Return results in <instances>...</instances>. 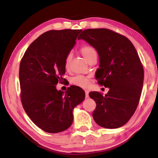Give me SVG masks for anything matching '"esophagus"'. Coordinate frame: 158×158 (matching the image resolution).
Masks as SVG:
<instances>
[{"label":"esophagus","instance_id":"esophagus-1","mask_svg":"<svg viewBox=\"0 0 158 158\" xmlns=\"http://www.w3.org/2000/svg\"><path fill=\"white\" fill-rule=\"evenodd\" d=\"M85 98H88L89 97V90H85Z\"/></svg>","mask_w":158,"mask_h":158}]
</instances>
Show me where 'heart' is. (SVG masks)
I'll list each match as a JSON object with an SVG mask.
<instances>
[{"mask_svg":"<svg viewBox=\"0 0 158 158\" xmlns=\"http://www.w3.org/2000/svg\"><path fill=\"white\" fill-rule=\"evenodd\" d=\"M94 52H95L94 49L90 46H84L81 48V53L83 55V56L85 58V60H87L88 58H89L90 56ZM70 59H71V54H68L66 56L65 60V66L66 68H68L69 67ZM71 82L73 83L74 85H77V86H79V87H81V88H87L89 87L90 85L89 79L88 78V77H84V76H76L75 77L73 78Z\"/></svg>","mask_w":158,"mask_h":158,"instance_id":"obj_1","label":"heart"}]
</instances>
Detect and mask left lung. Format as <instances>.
Masks as SVG:
<instances>
[{
	"instance_id": "left-lung-1",
	"label": "left lung",
	"mask_w": 158,
	"mask_h": 158,
	"mask_svg": "<svg viewBox=\"0 0 158 158\" xmlns=\"http://www.w3.org/2000/svg\"><path fill=\"white\" fill-rule=\"evenodd\" d=\"M97 51L99 84L109 90L105 96L89 93L96 103L93 117L100 126L115 129L126 124L138 106L143 83V68L137 50L126 37L106 28L86 29L80 34Z\"/></svg>"
}]
</instances>
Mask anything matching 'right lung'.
<instances>
[{"label":"right lung","instance_id":"obj_1","mask_svg":"<svg viewBox=\"0 0 158 158\" xmlns=\"http://www.w3.org/2000/svg\"><path fill=\"white\" fill-rule=\"evenodd\" d=\"M81 30H52L41 35L23 55L19 66L21 100L26 113L44 132L58 133L71 126L73 109L85 99L81 88L58 90L65 73V60Z\"/></svg>","mask_w":158,"mask_h":158}]
</instances>
